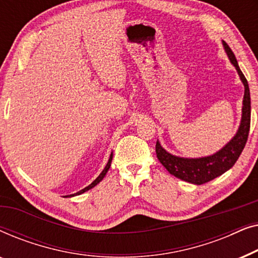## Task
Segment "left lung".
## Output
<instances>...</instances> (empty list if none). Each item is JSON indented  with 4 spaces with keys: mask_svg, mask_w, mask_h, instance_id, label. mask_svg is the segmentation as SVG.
Returning a JSON list of instances; mask_svg holds the SVG:
<instances>
[{
    "mask_svg": "<svg viewBox=\"0 0 258 258\" xmlns=\"http://www.w3.org/2000/svg\"><path fill=\"white\" fill-rule=\"evenodd\" d=\"M223 47L225 49L229 59L237 70L241 81L244 84V97H243L242 119L239 128L236 135L230 140V142L218 150L216 154L207 157L200 158H184L169 154L161 147L160 142H156V155L158 161L162 165L182 181L192 183V184H204L211 179L218 177L225 171H228L238 160L239 155L244 149L250 130V114H251V105H250V91L248 81L239 69L237 59L230 47L223 41Z\"/></svg>",
    "mask_w": 258,
    "mask_h": 258,
    "instance_id": "obj_1",
    "label": "left lung"
}]
</instances>
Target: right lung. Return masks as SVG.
Listing matches in <instances>:
<instances>
[{"label": "right lung", "mask_w": 258, "mask_h": 258, "mask_svg": "<svg viewBox=\"0 0 258 258\" xmlns=\"http://www.w3.org/2000/svg\"><path fill=\"white\" fill-rule=\"evenodd\" d=\"M111 161H112V154L110 155V157H109V161H108V163H107V165H105V168L103 169V171L101 172L100 175H98V177L95 179V181L91 183V184H89L88 186H86V188L84 189H82V190H80L79 192H76V194H73V195H68L69 197L70 196H76V195H81V194H83V192H86V191H88V190L89 189H91V188H94L95 185H97L98 183H100L102 179H103V177L105 176V174H107L108 172V170H109V168H110V164H111ZM68 196H66V197H68Z\"/></svg>", "instance_id": "add662e5"}]
</instances>
